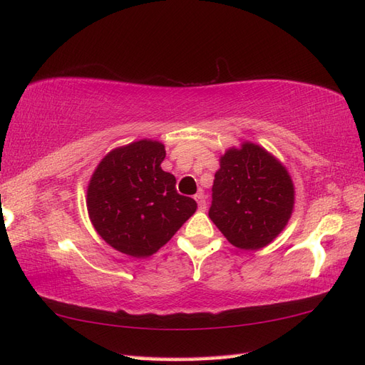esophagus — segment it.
<instances>
[{
    "instance_id": "esophagus-1",
    "label": "esophagus",
    "mask_w": 365,
    "mask_h": 365,
    "mask_svg": "<svg viewBox=\"0 0 365 365\" xmlns=\"http://www.w3.org/2000/svg\"><path fill=\"white\" fill-rule=\"evenodd\" d=\"M194 199H196V202H197L199 210H202V211L207 210V200H205V197H203V192L202 191H199L196 196H194Z\"/></svg>"
}]
</instances>
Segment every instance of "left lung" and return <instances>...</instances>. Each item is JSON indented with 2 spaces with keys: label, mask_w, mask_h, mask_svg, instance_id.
Instances as JSON below:
<instances>
[{
  "label": "left lung",
  "mask_w": 365,
  "mask_h": 365,
  "mask_svg": "<svg viewBox=\"0 0 365 365\" xmlns=\"http://www.w3.org/2000/svg\"><path fill=\"white\" fill-rule=\"evenodd\" d=\"M208 216L242 250H258L283 232L294 208V183L278 160L258 144L228 149L215 174Z\"/></svg>",
  "instance_id": "obj_1"
}]
</instances>
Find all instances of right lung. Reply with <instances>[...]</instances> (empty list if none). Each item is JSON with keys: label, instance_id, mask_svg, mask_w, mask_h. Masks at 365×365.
I'll list each match as a JSON object with an SVG mask.
<instances>
[{"label": "right lung", "instance_id": "right-lung-1", "mask_svg": "<svg viewBox=\"0 0 365 365\" xmlns=\"http://www.w3.org/2000/svg\"><path fill=\"white\" fill-rule=\"evenodd\" d=\"M160 141L140 140L101 160L87 190V210L98 235L118 252L146 258L173 238L197 208L162 169Z\"/></svg>", "mask_w": 365, "mask_h": 365}]
</instances>
